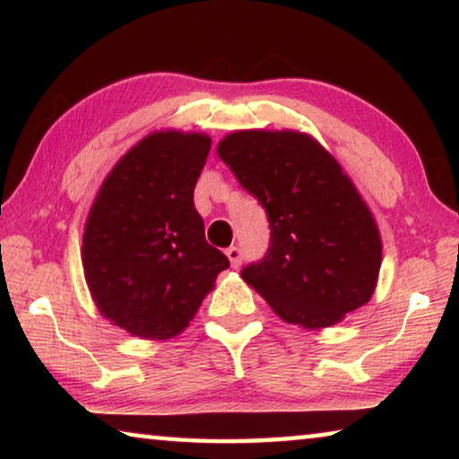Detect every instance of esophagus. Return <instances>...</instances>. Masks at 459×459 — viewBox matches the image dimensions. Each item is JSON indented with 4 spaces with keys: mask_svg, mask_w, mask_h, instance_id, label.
Here are the masks:
<instances>
[{
    "mask_svg": "<svg viewBox=\"0 0 459 459\" xmlns=\"http://www.w3.org/2000/svg\"><path fill=\"white\" fill-rule=\"evenodd\" d=\"M227 257L230 261L232 267H238L240 263H243V251H240V247H229L227 248Z\"/></svg>",
    "mask_w": 459,
    "mask_h": 459,
    "instance_id": "1",
    "label": "esophagus"
}]
</instances>
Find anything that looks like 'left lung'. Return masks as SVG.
Returning <instances> with one entry per match:
<instances>
[{"label":"left lung","instance_id":"obj_1","mask_svg":"<svg viewBox=\"0 0 459 459\" xmlns=\"http://www.w3.org/2000/svg\"><path fill=\"white\" fill-rule=\"evenodd\" d=\"M219 155L269 221V247L240 277L279 317L325 328L367 304L380 269V237L354 184L309 135L237 131Z\"/></svg>","mask_w":459,"mask_h":459}]
</instances>
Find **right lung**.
Segmentation results:
<instances>
[{
    "label": "right lung",
    "instance_id": "1",
    "mask_svg": "<svg viewBox=\"0 0 459 459\" xmlns=\"http://www.w3.org/2000/svg\"><path fill=\"white\" fill-rule=\"evenodd\" d=\"M206 135L153 134L107 176L82 237V267L100 314L142 338H172L196 314L227 255L206 243L194 186Z\"/></svg>",
    "mask_w": 459,
    "mask_h": 459
}]
</instances>
